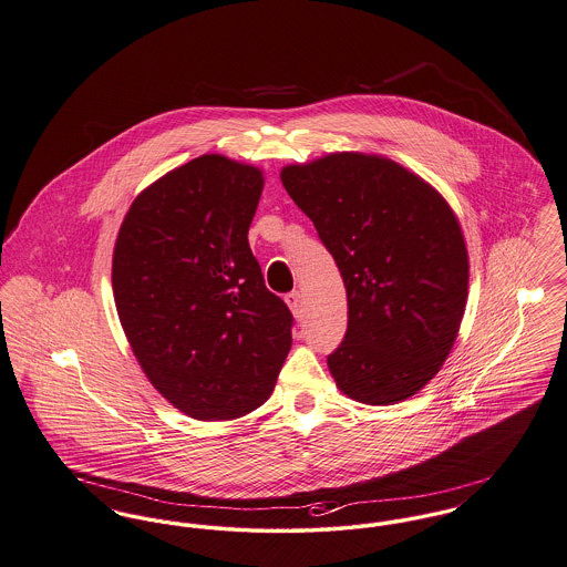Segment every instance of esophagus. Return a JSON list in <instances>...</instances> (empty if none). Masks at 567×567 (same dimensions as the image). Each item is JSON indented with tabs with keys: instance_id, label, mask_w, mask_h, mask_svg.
Masks as SVG:
<instances>
[{
	"instance_id": "obj_1",
	"label": "esophagus",
	"mask_w": 567,
	"mask_h": 567,
	"mask_svg": "<svg viewBox=\"0 0 567 567\" xmlns=\"http://www.w3.org/2000/svg\"><path fill=\"white\" fill-rule=\"evenodd\" d=\"M286 302H288V307L292 309V313L297 316V318H301L302 316V297L299 290H292V292H288L286 295Z\"/></svg>"
}]
</instances>
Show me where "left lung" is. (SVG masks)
Returning a JSON list of instances; mask_svg holds the SVG:
<instances>
[{"mask_svg": "<svg viewBox=\"0 0 567 567\" xmlns=\"http://www.w3.org/2000/svg\"><path fill=\"white\" fill-rule=\"evenodd\" d=\"M281 183L343 279L348 329L327 357L338 386L363 404L411 398L464 316L468 258L452 208L402 165L359 152L284 167Z\"/></svg>", "mask_w": 567, "mask_h": 567, "instance_id": "obj_1", "label": "left lung"}]
</instances>
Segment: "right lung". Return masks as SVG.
Instances as JSON below:
<instances>
[{"label": "right lung", "instance_id": "obj_1", "mask_svg": "<svg viewBox=\"0 0 567 567\" xmlns=\"http://www.w3.org/2000/svg\"><path fill=\"white\" fill-rule=\"evenodd\" d=\"M262 187L260 169L204 154L144 190L115 240L122 329L156 391L193 419L262 406L292 346L295 316L247 240Z\"/></svg>", "mask_w": 567, "mask_h": 567}]
</instances>
